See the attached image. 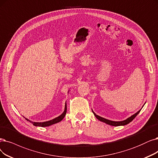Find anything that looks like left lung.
<instances>
[{
    "instance_id": "obj_1",
    "label": "left lung",
    "mask_w": 158,
    "mask_h": 158,
    "mask_svg": "<svg viewBox=\"0 0 158 158\" xmlns=\"http://www.w3.org/2000/svg\"><path fill=\"white\" fill-rule=\"evenodd\" d=\"M141 110H140L139 111H138L136 113H135L134 115H133L132 116H131L130 117L128 118L127 119L124 120V121H118V122H117V121H110V120H108V119H106V118H104L101 117H100V116L96 115L95 113H94L93 112V110H92V111H93V113L94 115L95 116L96 118H97V119H98L99 121H102V122H104V123H106L107 124H109V125H111V126H114V127H118V126H124V125H126V124H128V123H130V122H131V121H133V120L134 119V118L139 114V113L140 112Z\"/></svg>"
}]
</instances>
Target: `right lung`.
<instances>
[{
    "label": "right lung",
    "mask_w": 158,
    "mask_h": 158,
    "mask_svg": "<svg viewBox=\"0 0 158 158\" xmlns=\"http://www.w3.org/2000/svg\"><path fill=\"white\" fill-rule=\"evenodd\" d=\"M66 113H67V104H65V110H64V113H63L62 114H61L60 116H59V117H56V118H54V119L51 120V121H48L43 122V123H35V122H32V121H30V120H28V118H25V119H26L27 121H29L30 123H32V124H33V125L35 126V127H49V126H50V125H52V124H56V123H57L60 122V121H61V120L65 117V114H66Z\"/></svg>",
    "instance_id": "obj_1"
}]
</instances>
